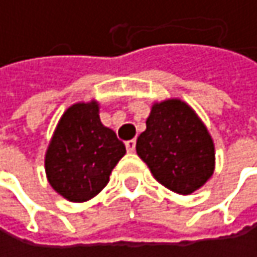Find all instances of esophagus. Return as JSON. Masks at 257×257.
Returning <instances> with one entry per match:
<instances>
[{"label":"esophagus","mask_w":257,"mask_h":257,"mask_svg":"<svg viewBox=\"0 0 257 257\" xmlns=\"http://www.w3.org/2000/svg\"><path fill=\"white\" fill-rule=\"evenodd\" d=\"M125 146H126V150H128L129 153L135 152V140H129V141L125 143Z\"/></svg>","instance_id":"obj_1"}]
</instances>
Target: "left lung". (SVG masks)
Returning a JSON list of instances; mask_svg holds the SVG:
<instances>
[{"label":"left lung","mask_w":257,"mask_h":257,"mask_svg":"<svg viewBox=\"0 0 257 257\" xmlns=\"http://www.w3.org/2000/svg\"><path fill=\"white\" fill-rule=\"evenodd\" d=\"M137 155L167 189L190 195L211 179L214 141L196 111L179 98L153 102Z\"/></svg>","instance_id":"1"}]
</instances>
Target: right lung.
<instances>
[{"label":"right lung","mask_w":257,"mask_h":257,"mask_svg":"<svg viewBox=\"0 0 257 257\" xmlns=\"http://www.w3.org/2000/svg\"><path fill=\"white\" fill-rule=\"evenodd\" d=\"M126 153L114 131L102 125L99 102H76L61 116L44 155L46 177L56 193L86 202L108 183Z\"/></svg>","instance_id":"1"}]
</instances>
